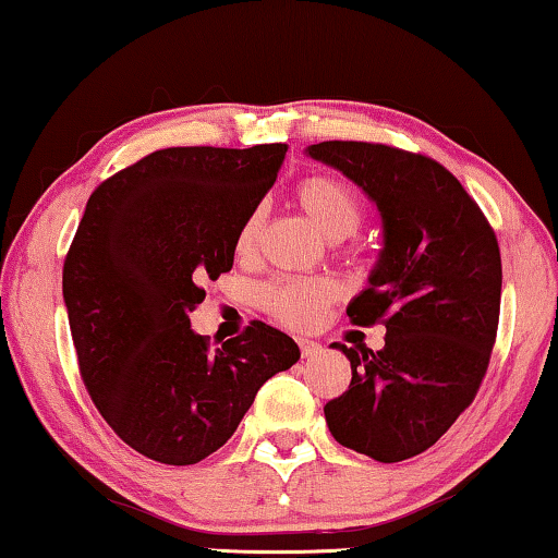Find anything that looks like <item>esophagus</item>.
I'll return each instance as SVG.
<instances>
[{"label":"esophagus","instance_id":"34e87169","mask_svg":"<svg viewBox=\"0 0 558 558\" xmlns=\"http://www.w3.org/2000/svg\"><path fill=\"white\" fill-rule=\"evenodd\" d=\"M298 348H301L303 359H313V355H318L323 351L318 340H307V338H298Z\"/></svg>","mask_w":558,"mask_h":558}]
</instances>
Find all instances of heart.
<instances>
[{
	"label": "heart",
	"mask_w": 558,
	"mask_h": 558,
	"mask_svg": "<svg viewBox=\"0 0 558 558\" xmlns=\"http://www.w3.org/2000/svg\"><path fill=\"white\" fill-rule=\"evenodd\" d=\"M301 210L315 222L323 235L343 240L361 228L365 205L359 190L336 174H307L295 185ZM263 226V210L253 207L240 222L235 235L238 255L253 251ZM332 301V286L311 278H276L260 288L263 311L290 328H311L320 318L323 307Z\"/></svg>",
	"instance_id": "heart-1"
}]
</instances>
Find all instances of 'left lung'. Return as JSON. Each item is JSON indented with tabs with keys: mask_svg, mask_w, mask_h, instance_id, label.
I'll use <instances>...</instances> for the list:
<instances>
[{
	"mask_svg": "<svg viewBox=\"0 0 558 558\" xmlns=\"http://www.w3.org/2000/svg\"><path fill=\"white\" fill-rule=\"evenodd\" d=\"M365 190L384 218L371 286L353 326H386L380 351L340 348L351 386L326 403L340 446L380 463L418 456L453 426L488 371L501 311V251L476 199L444 165L380 143L307 147Z\"/></svg>",
	"mask_w": 558,
	"mask_h": 558,
	"instance_id": "8db88e82",
	"label": "left lung"
}]
</instances>
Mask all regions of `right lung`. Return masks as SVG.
<instances>
[{"label": "right lung", "instance_id": "obj_1", "mask_svg": "<svg viewBox=\"0 0 558 558\" xmlns=\"http://www.w3.org/2000/svg\"><path fill=\"white\" fill-rule=\"evenodd\" d=\"M286 153L280 143L157 149L87 199L62 270L80 376L107 426L147 459L190 465L215 453L265 380L301 359L263 320L222 348L190 328Z\"/></svg>", "mask_w": 558, "mask_h": 558}]
</instances>
